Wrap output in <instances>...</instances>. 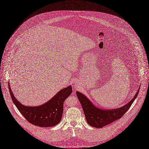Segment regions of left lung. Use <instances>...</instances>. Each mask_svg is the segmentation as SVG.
Returning <instances> with one entry per match:
<instances>
[{
    "instance_id": "obj_1",
    "label": "left lung",
    "mask_w": 149,
    "mask_h": 149,
    "mask_svg": "<svg viewBox=\"0 0 149 149\" xmlns=\"http://www.w3.org/2000/svg\"><path fill=\"white\" fill-rule=\"evenodd\" d=\"M139 89L133 99L123 107L112 110L101 109L95 107L93 104L82 93L77 92V97L81 105L86 119L88 124L95 127H102L116 120L120 119L130 108L136 99Z\"/></svg>"
}]
</instances>
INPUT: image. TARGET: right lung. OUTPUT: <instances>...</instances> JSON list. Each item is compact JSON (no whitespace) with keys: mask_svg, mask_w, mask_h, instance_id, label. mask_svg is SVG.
Wrapping results in <instances>:
<instances>
[{"mask_svg":"<svg viewBox=\"0 0 149 149\" xmlns=\"http://www.w3.org/2000/svg\"><path fill=\"white\" fill-rule=\"evenodd\" d=\"M9 91L13 101L18 110L30 123L40 127H51L58 124L62 117L63 103L72 91L71 86L65 88L48 102L38 107H26L15 97L8 83Z\"/></svg>","mask_w":149,"mask_h":149,"instance_id":"obj_1","label":"right lung"}]
</instances>
